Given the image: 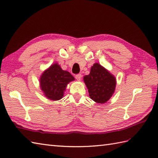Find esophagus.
<instances>
[{
    "label": "esophagus",
    "instance_id": "1",
    "mask_svg": "<svg viewBox=\"0 0 158 158\" xmlns=\"http://www.w3.org/2000/svg\"><path fill=\"white\" fill-rule=\"evenodd\" d=\"M81 77H82L81 74H77V75H75V78H76L77 81H80V80H81Z\"/></svg>",
    "mask_w": 158,
    "mask_h": 158
}]
</instances>
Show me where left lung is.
<instances>
[{
	"label": "left lung",
	"mask_w": 158,
	"mask_h": 158,
	"mask_svg": "<svg viewBox=\"0 0 158 158\" xmlns=\"http://www.w3.org/2000/svg\"><path fill=\"white\" fill-rule=\"evenodd\" d=\"M88 89L89 97L98 103H105L114 93L116 85L115 78L109 71L96 63L90 73L83 77Z\"/></svg>",
	"instance_id": "8db88e82"
}]
</instances>
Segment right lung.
Returning a JSON list of instances; mask_svg holds the SVG:
<instances>
[{
    "mask_svg": "<svg viewBox=\"0 0 158 158\" xmlns=\"http://www.w3.org/2000/svg\"><path fill=\"white\" fill-rule=\"evenodd\" d=\"M74 79L69 72L63 70L58 64H54L41 75V88L47 98L58 100L62 98L67 84Z\"/></svg>",
    "mask_w": 158,
    "mask_h": 158,
    "instance_id": "obj_1",
    "label": "right lung"
}]
</instances>
